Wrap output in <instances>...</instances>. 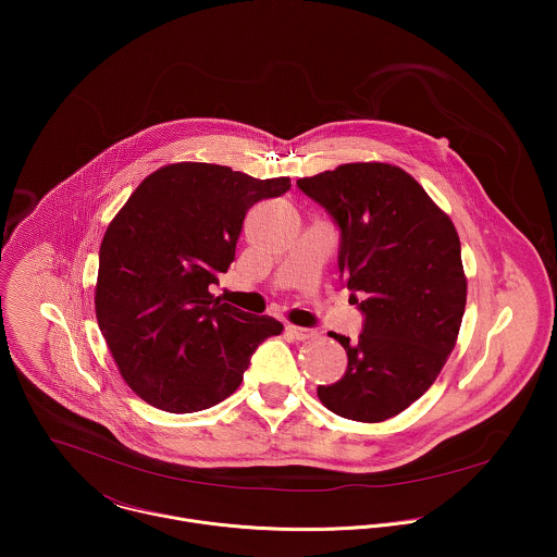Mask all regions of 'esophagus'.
I'll return each mask as SVG.
<instances>
[{"mask_svg": "<svg viewBox=\"0 0 557 557\" xmlns=\"http://www.w3.org/2000/svg\"><path fill=\"white\" fill-rule=\"evenodd\" d=\"M287 332L298 338V341H309V338H315L318 336V330H311V327H300V325H287Z\"/></svg>", "mask_w": 557, "mask_h": 557, "instance_id": "obj_1", "label": "esophagus"}]
</instances>
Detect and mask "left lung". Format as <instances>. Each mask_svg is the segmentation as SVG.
Returning <instances> with one entry per match:
<instances>
[{
  "instance_id": "1",
  "label": "left lung",
  "mask_w": 557,
  "mask_h": 557,
  "mask_svg": "<svg viewBox=\"0 0 557 557\" xmlns=\"http://www.w3.org/2000/svg\"><path fill=\"white\" fill-rule=\"evenodd\" d=\"M298 186L336 221L338 270L364 313L356 343L330 332L347 351V371L319 386V400L349 420H388L433 386L455 349L468 300L459 234L388 162L338 164Z\"/></svg>"
}]
</instances>
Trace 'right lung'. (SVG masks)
Wrapping results in <instances>:
<instances>
[{
  "instance_id": "obj_1",
  "label": "right lung",
  "mask_w": 557,
  "mask_h": 557,
  "mask_svg": "<svg viewBox=\"0 0 557 557\" xmlns=\"http://www.w3.org/2000/svg\"><path fill=\"white\" fill-rule=\"evenodd\" d=\"M292 188L232 166L173 162L150 173L109 223L94 307L124 382L171 413L234 395L250 356L283 323L210 294L236 259L246 212Z\"/></svg>"
}]
</instances>
